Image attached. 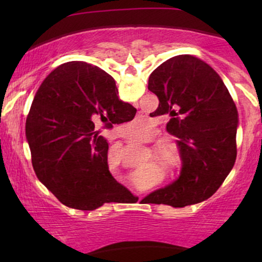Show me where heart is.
I'll return each mask as SVG.
<instances>
[{
  "mask_svg": "<svg viewBox=\"0 0 262 262\" xmlns=\"http://www.w3.org/2000/svg\"><path fill=\"white\" fill-rule=\"evenodd\" d=\"M141 127V123H138V122H133L130 124V127L129 128H133L135 130H138ZM156 155H158L159 160L161 161V164L164 165V167L166 170L171 171V172H176V171L181 170V166H182V159H181V155H180L179 151H176L175 149H171V148H162V149H159L158 151H156ZM143 171H139V172L135 173V179H138V177H141L143 176Z\"/></svg>",
  "mask_w": 262,
  "mask_h": 262,
  "instance_id": "heart-1",
  "label": "heart"
}]
</instances>
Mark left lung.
I'll return each mask as SVG.
<instances>
[{
  "instance_id": "left-lung-1",
  "label": "left lung",
  "mask_w": 262,
  "mask_h": 262,
  "mask_svg": "<svg viewBox=\"0 0 262 262\" xmlns=\"http://www.w3.org/2000/svg\"><path fill=\"white\" fill-rule=\"evenodd\" d=\"M148 89L159 98L154 116L170 117L166 130L177 138L182 170L172 185L144 200L176 208L208 200L236 159L239 119L227 86L206 61L177 55L152 71Z\"/></svg>"
}]
</instances>
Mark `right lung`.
I'll list each match as a JSON object with an SVG mask.
<instances>
[{"label": "right lung", "mask_w": 262, "mask_h": 262, "mask_svg": "<svg viewBox=\"0 0 262 262\" xmlns=\"http://www.w3.org/2000/svg\"><path fill=\"white\" fill-rule=\"evenodd\" d=\"M117 93L111 75L83 61L58 66L35 93L26 122L33 169L70 208L93 210L130 193L111 175L100 135L137 113Z\"/></svg>", "instance_id": "add662e5"}]
</instances>
